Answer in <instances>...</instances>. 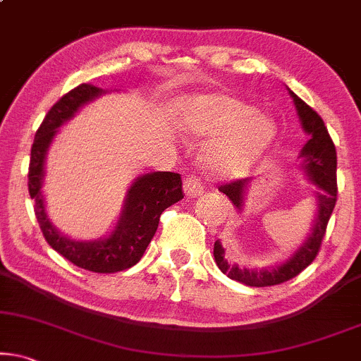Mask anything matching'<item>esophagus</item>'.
<instances>
[{
    "label": "esophagus",
    "mask_w": 361,
    "mask_h": 361,
    "mask_svg": "<svg viewBox=\"0 0 361 361\" xmlns=\"http://www.w3.org/2000/svg\"><path fill=\"white\" fill-rule=\"evenodd\" d=\"M183 191H185V195L188 196V198H196V196L203 195L204 188H203V185H201V181L198 180V178L190 176V178H186V180H185Z\"/></svg>",
    "instance_id": "obj_1"
}]
</instances>
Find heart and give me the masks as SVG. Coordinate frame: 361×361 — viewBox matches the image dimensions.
<instances>
[{
  "mask_svg": "<svg viewBox=\"0 0 361 361\" xmlns=\"http://www.w3.org/2000/svg\"><path fill=\"white\" fill-rule=\"evenodd\" d=\"M181 135L193 140L213 138L204 150V163L214 175H246L277 138V120L266 110L236 95L213 92L190 95L173 112Z\"/></svg>",
  "mask_w": 361,
  "mask_h": 361,
  "instance_id": "1",
  "label": "heart"
}]
</instances>
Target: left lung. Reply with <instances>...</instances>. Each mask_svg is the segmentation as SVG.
<instances>
[{
    "label": "left lung",
    "instance_id": "1",
    "mask_svg": "<svg viewBox=\"0 0 361 361\" xmlns=\"http://www.w3.org/2000/svg\"><path fill=\"white\" fill-rule=\"evenodd\" d=\"M287 90L294 100L302 130L309 135V140L304 143L299 157H297V168L305 180L315 186V190L312 191L315 209L309 233L305 234L300 244H297L295 249H292L284 259L272 264V266L249 269L238 266V264H231L224 257L226 251L219 239L214 243L213 254L219 271L233 281L251 287L282 284V282L295 277L297 274H300L309 264H312L317 252H319L322 239L325 236L326 223H329L331 211L335 208V201H337V152H335V145L329 135V130H326L324 120L320 118V115H317L315 110H312L304 100L297 97L289 87ZM252 181V178H244V180L221 186L219 191L228 196L239 213H244L247 191L251 188Z\"/></svg>",
    "mask_w": 361,
    "mask_h": 361
}]
</instances>
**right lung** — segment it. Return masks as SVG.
Wrapping results in <instances>:
<instances>
[{"mask_svg":"<svg viewBox=\"0 0 361 361\" xmlns=\"http://www.w3.org/2000/svg\"><path fill=\"white\" fill-rule=\"evenodd\" d=\"M109 92L112 90H104L94 84H80L52 105L36 132L27 175V186L31 198L35 200L37 223L49 246L77 267L100 274H112L135 266L155 236L160 214L171 204L183 200L181 178L178 173L150 171L137 176L128 186L117 223L105 236L74 239L61 233L52 224L42 191L47 153L62 125L74 118L85 105Z\"/></svg>","mask_w":361,"mask_h":361,"instance_id":"1","label":"right lung"}]
</instances>
